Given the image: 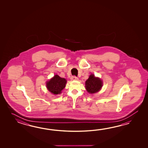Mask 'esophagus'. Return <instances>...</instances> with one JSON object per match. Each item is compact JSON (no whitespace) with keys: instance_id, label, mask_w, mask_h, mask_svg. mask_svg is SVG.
Returning a JSON list of instances; mask_svg holds the SVG:
<instances>
[{"instance_id":"34e87169","label":"esophagus","mask_w":148,"mask_h":148,"mask_svg":"<svg viewBox=\"0 0 148 148\" xmlns=\"http://www.w3.org/2000/svg\"><path fill=\"white\" fill-rule=\"evenodd\" d=\"M71 79L72 80H78V78L77 77H76L75 76H73V77L71 78Z\"/></svg>"}]
</instances>
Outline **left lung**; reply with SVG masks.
Wrapping results in <instances>:
<instances>
[{
	"mask_svg": "<svg viewBox=\"0 0 148 148\" xmlns=\"http://www.w3.org/2000/svg\"><path fill=\"white\" fill-rule=\"evenodd\" d=\"M103 86V82L101 79L95 77L94 75H89L85 82V88L89 94L96 93L101 90Z\"/></svg>",
	"mask_w": 148,
	"mask_h": 148,
	"instance_id": "8db88e82",
	"label": "left lung"
}]
</instances>
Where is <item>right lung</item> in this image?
I'll return each mask as SVG.
<instances>
[{"label":"right lung","mask_w":148,"mask_h":148,"mask_svg":"<svg viewBox=\"0 0 148 148\" xmlns=\"http://www.w3.org/2000/svg\"><path fill=\"white\" fill-rule=\"evenodd\" d=\"M66 79L61 78L59 75H54L49 81L47 82V88L52 94H60L66 87Z\"/></svg>","instance_id":"add662e5"}]
</instances>
